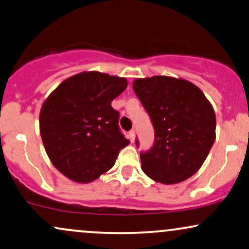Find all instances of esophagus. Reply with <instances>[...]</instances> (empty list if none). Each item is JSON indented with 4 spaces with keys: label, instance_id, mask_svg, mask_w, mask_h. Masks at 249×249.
Here are the masks:
<instances>
[{
    "label": "esophagus",
    "instance_id": "obj_1",
    "mask_svg": "<svg viewBox=\"0 0 249 249\" xmlns=\"http://www.w3.org/2000/svg\"><path fill=\"white\" fill-rule=\"evenodd\" d=\"M128 136H129L130 142L134 143V142H135V130L131 129V130L129 131V134H128Z\"/></svg>",
    "mask_w": 249,
    "mask_h": 249
}]
</instances>
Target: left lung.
Wrapping results in <instances>:
<instances>
[{
  "label": "left lung",
  "instance_id": "8db88e82",
  "mask_svg": "<svg viewBox=\"0 0 249 249\" xmlns=\"http://www.w3.org/2000/svg\"><path fill=\"white\" fill-rule=\"evenodd\" d=\"M133 89L155 129L152 148L140 153L143 172L165 185L188 179L216 139L211 104L193 83L167 76L139 78ZM135 143L140 146L139 140Z\"/></svg>",
  "mask_w": 249,
  "mask_h": 249
}]
</instances>
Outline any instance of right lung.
<instances>
[{
  "label": "right lung",
  "instance_id": "right-lung-1",
  "mask_svg": "<svg viewBox=\"0 0 249 249\" xmlns=\"http://www.w3.org/2000/svg\"><path fill=\"white\" fill-rule=\"evenodd\" d=\"M127 88L125 78L98 71L63 81L40 110V135L51 161L67 178L90 182L115 164L129 144L119 127L112 101Z\"/></svg>",
  "mask_w": 249,
  "mask_h": 249
}]
</instances>
